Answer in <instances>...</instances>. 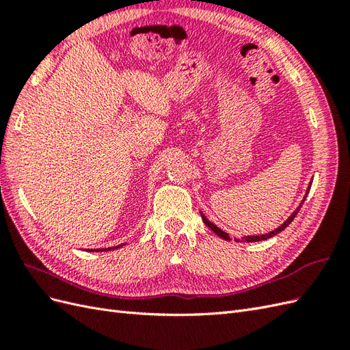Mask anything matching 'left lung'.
I'll list each match as a JSON object with an SVG mask.
<instances>
[{"label":"left lung","instance_id":"left-lung-1","mask_svg":"<svg viewBox=\"0 0 350 350\" xmlns=\"http://www.w3.org/2000/svg\"><path fill=\"white\" fill-rule=\"evenodd\" d=\"M310 185L312 183H309V187H308V191L310 189ZM306 195H308V192H306ZM306 195H304V198H303V201H301V204L299 205L297 208H295V211L291 214V216L286 219L282 225L280 226V228H276L275 230H272V232H269V234H265V235H253V237H244V238H241V243H256V241H265V239H269V238H272V237H275V235H278L280 234V232H282L286 226L290 225V223L294 220V217L297 216V213H299V210H300V207L303 205V202H304V200H306ZM201 217H202V221L205 223V225H207L214 234L216 235H219L220 238H223V239H226V241H230V237H229V234H226V232H223L220 228H217L216 225H214V223H211L207 217H204L202 214H201ZM235 241H239V239H235Z\"/></svg>","mask_w":350,"mask_h":350}]
</instances>
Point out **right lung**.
<instances>
[{
  "label": "right lung",
  "instance_id": "add662e5",
  "mask_svg": "<svg viewBox=\"0 0 350 350\" xmlns=\"http://www.w3.org/2000/svg\"><path fill=\"white\" fill-rule=\"evenodd\" d=\"M124 244H121V245H116V247H111V248H105V250H102V248H98V250H90V252H107V250H115V248H120V247H122Z\"/></svg>",
  "mask_w": 350,
  "mask_h": 350
}]
</instances>
